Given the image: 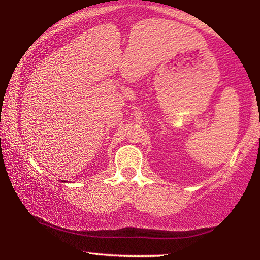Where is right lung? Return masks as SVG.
Listing matches in <instances>:
<instances>
[{
  "mask_svg": "<svg viewBox=\"0 0 260 260\" xmlns=\"http://www.w3.org/2000/svg\"><path fill=\"white\" fill-rule=\"evenodd\" d=\"M62 182H63V181H62Z\"/></svg>",
  "mask_w": 260,
  "mask_h": 260,
  "instance_id": "right-lung-1",
  "label": "right lung"
}]
</instances>
